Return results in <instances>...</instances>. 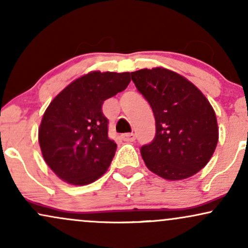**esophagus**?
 <instances>
[{"label":"esophagus","mask_w":248,"mask_h":248,"mask_svg":"<svg viewBox=\"0 0 248 248\" xmlns=\"http://www.w3.org/2000/svg\"><path fill=\"white\" fill-rule=\"evenodd\" d=\"M122 138H123L125 141H134L136 140V134H134L133 132L131 133H124L123 136H122Z\"/></svg>","instance_id":"esophagus-1"}]
</instances>
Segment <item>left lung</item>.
Listing matches in <instances>:
<instances>
[{"label": "left lung", "instance_id": "left-lung-1", "mask_svg": "<svg viewBox=\"0 0 248 248\" xmlns=\"http://www.w3.org/2000/svg\"><path fill=\"white\" fill-rule=\"evenodd\" d=\"M137 90L154 112L156 134L140 152L152 172L168 180L195 175L208 163L218 141L215 111L197 86L164 68L131 72Z\"/></svg>", "mask_w": 248, "mask_h": 248}]
</instances>
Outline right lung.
I'll return each mask as SVG.
<instances>
[{"label": "right lung", "instance_id": "1", "mask_svg": "<svg viewBox=\"0 0 248 248\" xmlns=\"http://www.w3.org/2000/svg\"><path fill=\"white\" fill-rule=\"evenodd\" d=\"M130 81V72L92 71L68 85L46 109L40 148L48 167L64 182L87 185L108 170L117 145L108 137L102 105Z\"/></svg>", "mask_w": 248, "mask_h": 248}]
</instances>
